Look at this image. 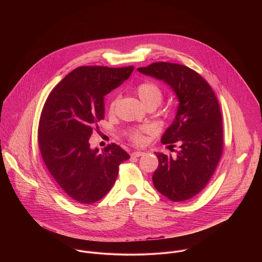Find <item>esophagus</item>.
Returning <instances> with one entry per match:
<instances>
[{"label": "esophagus", "instance_id": "obj_1", "mask_svg": "<svg viewBox=\"0 0 262 262\" xmlns=\"http://www.w3.org/2000/svg\"><path fill=\"white\" fill-rule=\"evenodd\" d=\"M143 154H144V152H142V151H133L131 153V155L134 157H139V156H142Z\"/></svg>", "mask_w": 262, "mask_h": 262}]
</instances>
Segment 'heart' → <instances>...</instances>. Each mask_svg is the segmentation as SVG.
I'll use <instances>...</instances> for the list:
<instances>
[{
	"label": "heart",
	"instance_id": "heart-1",
	"mask_svg": "<svg viewBox=\"0 0 262 262\" xmlns=\"http://www.w3.org/2000/svg\"><path fill=\"white\" fill-rule=\"evenodd\" d=\"M138 97L143 102V104L147 107L149 105L158 106L162 101V91L158 84L153 81H144L139 83L135 89ZM120 96L115 95L109 103V113L113 114L116 110V107L119 103ZM150 129L148 127H139L129 129L126 133L128 139L135 144L141 145L145 142V135L148 134Z\"/></svg>",
	"mask_w": 262,
	"mask_h": 262
}]
</instances>
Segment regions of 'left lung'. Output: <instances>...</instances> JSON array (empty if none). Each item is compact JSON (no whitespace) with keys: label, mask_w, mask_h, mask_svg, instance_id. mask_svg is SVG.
<instances>
[{"label":"left lung","mask_w":262,"mask_h":262,"mask_svg":"<svg viewBox=\"0 0 262 262\" xmlns=\"http://www.w3.org/2000/svg\"><path fill=\"white\" fill-rule=\"evenodd\" d=\"M138 71L164 80L180 101L173 123L161 138L163 144L178 142L177 157L155 153L158 167L155 188L172 202H185L209 184L223 153V123L219 102L211 85L193 70L170 62H153Z\"/></svg>","instance_id":"obj_1"}]
</instances>
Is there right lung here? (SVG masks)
Listing matches in <instances>:
<instances>
[{"label": "right lung", "instance_id": "add662e5", "mask_svg": "<svg viewBox=\"0 0 262 262\" xmlns=\"http://www.w3.org/2000/svg\"><path fill=\"white\" fill-rule=\"evenodd\" d=\"M134 67H79L48 95L40 115L38 145L59 189L79 204H94L112 188L120 164L130 155L111 143L102 152L89 139L104 119V97L126 80ZM98 128V127H97Z\"/></svg>", "mask_w": 262, "mask_h": 262}]
</instances>
